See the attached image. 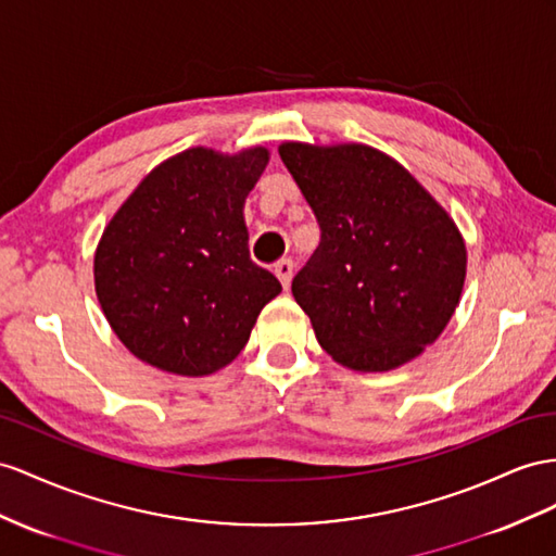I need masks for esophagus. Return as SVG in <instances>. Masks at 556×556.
Masks as SVG:
<instances>
[{
	"label": "esophagus",
	"instance_id": "34e87169",
	"mask_svg": "<svg viewBox=\"0 0 556 556\" xmlns=\"http://www.w3.org/2000/svg\"><path fill=\"white\" fill-rule=\"evenodd\" d=\"M275 275H277V279L281 281V287L289 289V287H291V277H293V261H289V258L279 261V263L275 265Z\"/></svg>",
	"mask_w": 556,
	"mask_h": 556
}]
</instances>
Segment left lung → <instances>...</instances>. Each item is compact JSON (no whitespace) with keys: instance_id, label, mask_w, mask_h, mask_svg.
Returning a JSON list of instances; mask_svg holds the SVG:
<instances>
[{"instance_id":"left-lung-1","label":"left lung","mask_w":556,"mask_h":556,"mask_svg":"<svg viewBox=\"0 0 556 556\" xmlns=\"http://www.w3.org/2000/svg\"><path fill=\"white\" fill-rule=\"evenodd\" d=\"M321 241L293 277L319 345L354 371L416 359L460 301L467 251L437 199L376 148L281 142Z\"/></svg>"}]
</instances>
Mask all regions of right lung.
I'll use <instances>...</instances> for the list:
<instances>
[{
    "instance_id": "right-lung-1",
    "label": "right lung",
    "mask_w": 556,
    "mask_h": 556,
    "mask_svg": "<svg viewBox=\"0 0 556 556\" xmlns=\"http://www.w3.org/2000/svg\"><path fill=\"white\" fill-rule=\"evenodd\" d=\"M265 148H190L140 180L108 223L93 258L96 295L140 362L208 376L249 343L281 283L249 255L244 202Z\"/></svg>"
}]
</instances>
